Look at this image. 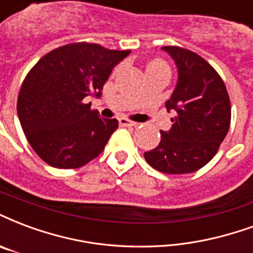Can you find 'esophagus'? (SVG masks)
I'll return each mask as SVG.
<instances>
[{
	"mask_svg": "<svg viewBox=\"0 0 253 253\" xmlns=\"http://www.w3.org/2000/svg\"><path fill=\"white\" fill-rule=\"evenodd\" d=\"M119 125H121V126H125V127H135V126H138V123H135V122L128 121V119H126V118H119Z\"/></svg>",
	"mask_w": 253,
	"mask_h": 253,
	"instance_id": "obj_1",
	"label": "esophagus"
}]
</instances>
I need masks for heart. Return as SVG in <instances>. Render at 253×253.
Instances as JSON below:
<instances>
[{"mask_svg":"<svg viewBox=\"0 0 253 253\" xmlns=\"http://www.w3.org/2000/svg\"><path fill=\"white\" fill-rule=\"evenodd\" d=\"M162 67H166L164 61H161V60H153L150 61L149 64H147V69H153V68H162ZM168 68V67H166Z\"/></svg>","mask_w":253,"mask_h":253,"instance_id":"heart-1","label":"heart"}]
</instances>
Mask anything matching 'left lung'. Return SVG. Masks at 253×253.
I'll return each mask as SVG.
<instances>
[{"label": "left lung", "instance_id": "left-lung-1", "mask_svg": "<svg viewBox=\"0 0 253 253\" xmlns=\"http://www.w3.org/2000/svg\"><path fill=\"white\" fill-rule=\"evenodd\" d=\"M174 60L178 80L166 104L175 111L169 131L145 153L151 168L166 174L193 173L212 160L231 125L226 87L212 65L192 50L164 46Z\"/></svg>", "mask_w": 253, "mask_h": 253}]
</instances>
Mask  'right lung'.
Here are the masks:
<instances>
[{
  "instance_id": "right-lung-1",
  "label": "right lung",
  "mask_w": 253,
  "mask_h": 253,
  "mask_svg": "<svg viewBox=\"0 0 253 253\" xmlns=\"http://www.w3.org/2000/svg\"><path fill=\"white\" fill-rule=\"evenodd\" d=\"M130 50L75 42L42 56L29 71L17 114L32 149L57 169H76L96 158L118 128L84 99L100 98L112 69Z\"/></svg>"
}]
</instances>
